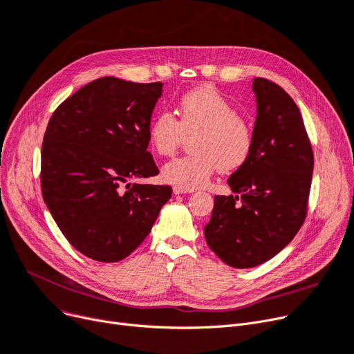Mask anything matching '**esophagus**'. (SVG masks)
I'll list each match as a JSON object with an SVG mask.
<instances>
[{"label": "esophagus", "mask_w": 354, "mask_h": 354, "mask_svg": "<svg viewBox=\"0 0 354 354\" xmlns=\"http://www.w3.org/2000/svg\"><path fill=\"white\" fill-rule=\"evenodd\" d=\"M191 192H194V189H185V188H180V187H174V194H175V195L191 194Z\"/></svg>", "instance_id": "34e87169"}]
</instances>
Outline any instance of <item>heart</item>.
Segmentation results:
<instances>
[{
	"mask_svg": "<svg viewBox=\"0 0 354 354\" xmlns=\"http://www.w3.org/2000/svg\"><path fill=\"white\" fill-rule=\"evenodd\" d=\"M178 113L179 120L169 111H160L147 129L149 145L160 156L174 155L185 136L195 135L191 143L195 153L167 162L162 167L163 180L195 189L207 185L218 167L232 172L248 160L252 127L216 88L203 86L183 95Z\"/></svg>",
	"mask_w": 354,
	"mask_h": 354,
	"instance_id": "heart-1",
	"label": "heart"
}]
</instances>
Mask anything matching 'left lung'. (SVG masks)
<instances>
[{"instance_id":"1","label":"left lung","mask_w":354,"mask_h":354,"mask_svg":"<svg viewBox=\"0 0 354 354\" xmlns=\"http://www.w3.org/2000/svg\"><path fill=\"white\" fill-rule=\"evenodd\" d=\"M254 143L230 178L235 196H215L203 228L209 248L234 268L263 264L284 250L307 215L313 149L300 110L280 86L255 77Z\"/></svg>"}]
</instances>
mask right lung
I'll return each mask as SVG.
<instances>
[{"mask_svg":"<svg viewBox=\"0 0 354 354\" xmlns=\"http://www.w3.org/2000/svg\"><path fill=\"white\" fill-rule=\"evenodd\" d=\"M162 83L90 82L53 113L41 146V192L68 243L118 263L151 232L172 188L129 180L159 174L147 129Z\"/></svg>","mask_w":354,"mask_h":354,"instance_id":"add662e5","label":"right lung"}]
</instances>
